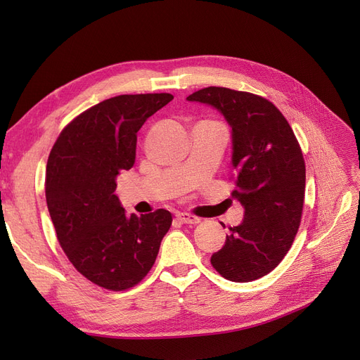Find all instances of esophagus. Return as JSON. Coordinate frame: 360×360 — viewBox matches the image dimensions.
I'll return each mask as SVG.
<instances>
[{
	"instance_id": "34e87169",
	"label": "esophagus",
	"mask_w": 360,
	"mask_h": 360,
	"mask_svg": "<svg viewBox=\"0 0 360 360\" xmlns=\"http://www.w3.org/2000/svg\"><path fill=\"white\" fill-rule=\"evenodd\" d=\"M177 220H180L181 223H186V225H196V223H200V217H196L193 214H189V213H177L176 214Z\"/></svg>"
}]
</instances>
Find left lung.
I'll return each instance as SVG.
<instances>
[{
  "label": "left lung",
  "instance_id": "8db88e82",
  "mask_svg": "<svg viewBox=\"0 0 360 360\" xmlns=\"http://www.w3.org/2000/svg\"><path fill=\"white\" fill-rule=\"evenodd\" d=\"M212 105L231 127L237 198L244 208L229 228L212 265L231 281L266 276L289 252L298 232L305 193V162L295 134L280 110L262 96L210 88L186 98Z\"/></svg>",
  "mask_w": 360,
  "mask_h": 360
}]
</instances>
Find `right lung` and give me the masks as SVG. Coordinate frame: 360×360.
<instances>
[{
    "mask_svg": "<svg viewBox=\"0 0 360 360\" xmlns=\"http://www.w3.org/2000/svg\"><path fill=\"white\" fill-rule=\"evenodd\" d=\"M171 94L119 95L83 111L58 137L46 168V201L58 241L82 276L110 290L140 283L153 266L171 213L127 216L117 176L131 169L137 132Z\"/></svg>",
    "mask_w": 360,
    "mask_h": 360,
    "instance_id": "add662e5",
    "label": "right lung"
}]
</instances>
